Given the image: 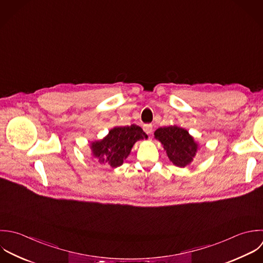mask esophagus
Returning <instances> with one entry per match:
<instances>
[{"mask_svg":"<svg viewBox=\"0 0 263 263\" xmlns=\"http://www.w3.org/2000/svg\"><path fill=\"white\" fill-rule=\"evenodd\" d=\"M143 130L146 134H151L153 132V126L151 124H145L143 125Z\"/></svg>","mask_w":263,"mask_h":263,"instance_id":"1","label":"esophagus"}]
</instances>
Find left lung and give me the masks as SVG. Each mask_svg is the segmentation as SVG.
I'll use <instances>...</instances> for the list:
<instances>
[{
    "mask_svg": "<svg viewBox=\"0 0 263 263\" xmlns=\"http://www.w3.org/2000/svg\"><path fill=\"white\" fill-rule=\"evenodd\" d=\"M155 138L162 143L170 162L180 168L190 165L199 151V144L189 131L176 125L157 129Z\"/></svg>",
    "mask_w": 263,
    "mask_h": 263,
    "instance_id": "8db88e82",
    "label": "left lung"
}]
</instances>
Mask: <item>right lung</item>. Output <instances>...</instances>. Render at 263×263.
<instances>
[{
	"label": "right lung",
	"instance_id": "1",
	"mask_svg": "<svg viewBox=\"0 0 263 263\" xmlns=\"http://www.w3.org/2000/svg\"><path fill=\"white\" fill-rule=\"evenodd\" d=\"M143 130L133 124L131 126L114 127L100 140L91 142L90 148L93 158L100 164H108L111 168L123 165L135 142L146 138Z\"/></svg>",
	"mask_w": 263,
	"mask_h": 263
}]
</instances>
